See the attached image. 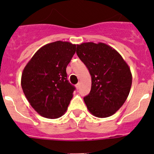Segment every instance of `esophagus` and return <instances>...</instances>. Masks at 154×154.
I'll list each match as a JSON object with an SVG mask.
<instances>
[{
	"label": "esophagus",
	"mask_w": 154,
	"mask_h": 154,
	"mask_svg": "<svg viewBox=\"0 0 154 154\" xmlns=\"http://www.w3.org/2000/svg\"><path fill=\"white\" fill-rule=\"evenodd\" d=\"M75 87H76V88H77V89H79V88H80V82H78V83H77V84H76Z\"/></svg>",
	"instance_id": "esophagus-1"
}]
</instances>
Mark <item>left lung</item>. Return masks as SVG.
I'll return each instance as SVG.
<instances>
[{
  "label": "left lung",
  "instance_id": "left-lung-1",
  "mask_svg": "<svg viewBox=\"0 0 154 154\" xmlns=\"http://www.w3.org/2000/svg\"><path fill=\"white\" fill-rule=\"evenodd\" d=\"M77 54L91 76V88L84 102L89 112L100 118L117 111L127 100L132 84L130 68L111 46L92 42L77 45Z\"/></svg>",
  "mask_w": 154,
  "mask_h": 154
}]
</instances>
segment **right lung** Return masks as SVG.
Instances as JSON below:
<instances>
[{
	"label": "right lung",
	"mask_w": 154,
	"mask_h": 154,
	"mask_svg": "<svg viewBox=\"0 0 154 154\" xmlns=\"http://www.w3.org/2000/svg\"><path fill=\"white\" fill-rule=\"evenodd\" d=\"M75 51L76 45L69 42L48 43L39 48L23 69V91L40 116L56 119L67 110L75 88L68 81L66 67Z\"/></svg>",
	"instance_id": "obj_1"
}]
</instances>
